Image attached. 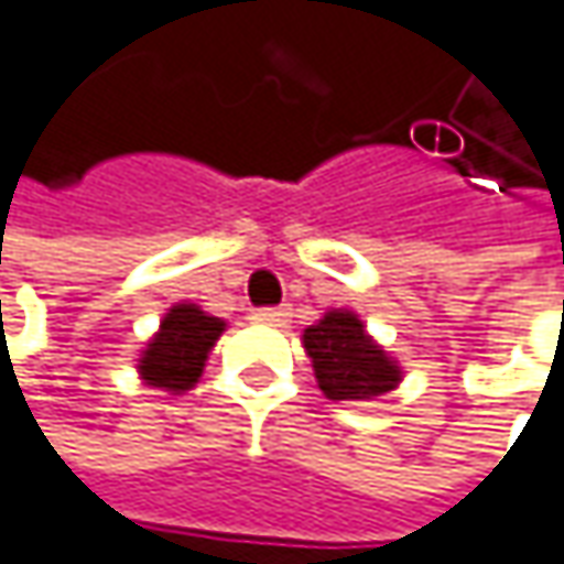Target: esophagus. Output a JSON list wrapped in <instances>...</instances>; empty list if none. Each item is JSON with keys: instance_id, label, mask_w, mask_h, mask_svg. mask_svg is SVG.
I'll return each instance as SVG.
<instances>
[{"instance_id": "1", "label": "esophagus", "mask_w": 564, "mask_h": 564, "mask_svg": "<svg viewBox=\"0 0 564 564\" xmlns=\"http://www.w3.org/2000/svg\"><path fill=\"white\" fill-rule=\"evenodd\" d=\"M257 324H269V327H285L289 324V311L285 307H260L250 314Z\"/></svg>"}]
</instances>
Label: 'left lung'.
<instances>
[{"label":"left lung","instance_id":"8db88e82","mask_svg":"<svg viewBox=\"0 0 564 564\" xmlns=\"http://www.w3.org/2000/svg\"><path fill=\"white\" fill-rule=\"evenodd\" d=\"M302 346L317 388L330 401H376L404 379L401 362L384 352L359 314L346 307H330L321 321L304 327Z\"/></svg>","mask_w":564,"mask_h":564}]
</instances>
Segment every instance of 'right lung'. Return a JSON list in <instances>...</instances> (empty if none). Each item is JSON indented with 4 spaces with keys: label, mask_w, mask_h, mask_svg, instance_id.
Masks as SVG:
<instances>
[{
    "label": "right lung",
    "mask_w": 564,
    "mask_h": 564,
    "mask_svg": "<svg viewBox=\"0 0 564 564\" xmlns=\"http://www.w3.org/2000/svg\"><path fill=\"white\" fill-rule=\"evenodd\" d=\"M224 327L227 324L221 317L202 311L198 304H173L163 314L156 334L141 349V359H138L141 382L170 391V394H185L202 379L208 352L221 340Z\"/></svg>",
    "instance_id": "right-lung-1"
}]
</instances>
